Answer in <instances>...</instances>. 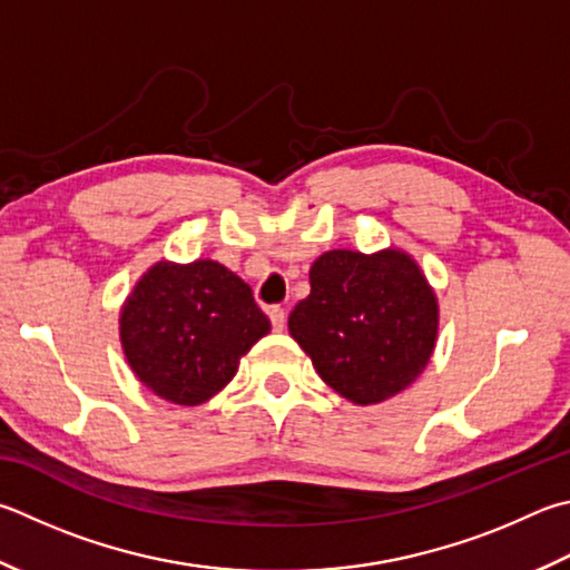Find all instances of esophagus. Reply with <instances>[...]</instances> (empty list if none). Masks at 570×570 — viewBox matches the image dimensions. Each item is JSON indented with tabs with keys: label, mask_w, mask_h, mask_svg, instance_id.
Instances as JSON below:
<instances>
[{
	"label": "esophagus",
	"mask_w": 570,
	"mask_h": 570,
	"mask_svg": "<svg viewBox=\"0 0 570 570\" xmlns=\"http://www.w3.org/2000/svg\"><path fill=\"white\" fill-rule=\"evenodd\" d=\"M268 318H272L274 331H284V326H286V312H284L282 306L268 308Z\"/></svg>",
	"instance_id": "obj_1"
}]
</instances>
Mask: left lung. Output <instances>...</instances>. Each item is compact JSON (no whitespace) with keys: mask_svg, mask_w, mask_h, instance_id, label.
Masks as SVG:
<instances>
[{"mask_svg":"<svg viewBox=\"0 0 570 570\" xmlns=\"http://www.w3.org/2000/svg\"><path fill=\"white\" fill-rule=\"evenodd\" d=\"M308 278L312 294L294 306L288 331L336 393L368 406L426 368L439 306L411 256L336 249L316 258Z\"/></svg>","mask_w":570,"mask_h":570,"instance_id":"left-lung-1","label":"left lung"}]
</instances>
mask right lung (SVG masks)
I'll return each instance as SVG.
<instances>
[{"mask_svg": "<svg viewBox=\"0 0 570 570\" xmlns=\"http://www.w3.org/2000/svg\"><path fill=\"white\" fill-rule=\"evenodd\" d=\"M119 324L134 374L179 406L222 391L239 358L272 328L249 284L216 262L151 266L124 304Z\"/></svg>", "mask_w": 570, "mask_h": 570, "instance_id": "obj_1", "label": "right lung"}]
</instances>
